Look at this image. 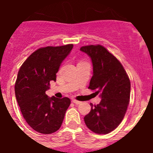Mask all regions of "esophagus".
Wrapping results in <instances>:
<instances>
[{
    "mask_svg": "<svg viewBox=\"0 0 153 153\" xmlns=\"http://www.w3.org/2000/svg\"><path fill=\"white\" fill-rule=\"evenodd\" d=\"M72 102H74V103L76 104V105H78V104H80V103H81V102H80V101L76 100H72Z\"/></svg>",
    "mask_w": 153,
    "mask_h": 153,
    "instance_id": "esophagus-1",
    "label": "esophagus"
}]
</instances>
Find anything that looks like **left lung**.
I'll return each instance as SVG.
<instances>
[{
  "label": "left lung",
  "mask_w": 153,
  "mask_h": 153,
  "mask_svg": "<svg viewBox=\"0 0 153 153\" xmlns=\"http://www.w3.org/2000/svg\"><path fill=\"white\" fill-rule=\"evenodd\" d=\"M91 58L93 76L89 89L97 90L100 102L84 117L86 126L97 134H107L122 122L130 97V80L123 65L101 45L82 47Z\"/></svg>",
  "instance_id": "left-lung-1"
}]
</instances>
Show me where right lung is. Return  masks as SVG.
Returning <instances> with one entry per match:
<instances>
[{
  "instance_id": "1",
  "label": "right lung",
  "mask_w": 153,
  "mask_h": 153,
  "mask_svg": "<svg viewBox=\"0 0 153 153\" xmlns=\"http://www.w3.org/2000/svg\"><path fill=\"white\" fill-rule=\"evenodd\" d=\"M73 44L36 50L23 63L15 83V96L24 120L36 132L51 134L60 129L70 105L67 97H49L51 81H56L60 64Z\"/></svg>"
}]
</instances>
